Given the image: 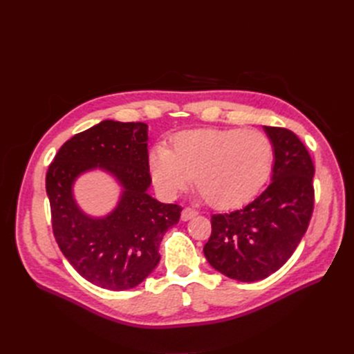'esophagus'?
Here are the masks:
<instances>
[{
	"instance_id": "1",
	"label": "esophagus",
	"mask_w": 354,
	"mask_h": 354,
	"mask_svg": "<svg viewBox=\"0 0 354 354\" xmlns=\"http://www.w3.org/2000/svg\"><path fill=\"white\" fill-rule=\"evenodd\" d=\"M196 211L194 209V208H185L183 211H181V220L183 221H187V220H190V218H194L195 216H196Z\"/></svg>"
}]
</instances>
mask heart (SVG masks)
<instances>
[{
	"instance_id": "b5f03b06",
	"label": "heart",
	"mask_w": 354,
	"mask_h": 354,
	"mask_svg": "<svg viewBox=\"0 0 354 354\" xmlns=\"http://www.w3.org/2000/svg\"><path fill=\"white\" fill-rule=\"evenodd\" d=\"M273 162L270 138L259 130H192L153 146L149 169L155 187L174 198L195 185L216 208L238 207L255 195Z\"/></svg>"
}]
</instances>
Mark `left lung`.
Wrapping results in <instances>:
<instances>
[{
  "mask_svg": "<svg viewBox=\"0 0 354 354\" xmlns=\"http://www.w3.org/2000/svg\"><path fill=\"white\" fill-rule=\"evenodd\" d=\"M273 145L270 185L251 203L211 217L203 246L208 263L230 279H266L289 260L315 207V165L301 140L286 128L264 127Z\"/></svg>",
  "mask_w": 354,
  "mask_h": 354,
  "instance_id": "8db88e82",
  "label": "left lung"
}]
</instances>
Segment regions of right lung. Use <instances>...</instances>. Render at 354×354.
<instances>
[{
    "instance_id": "right-lung-1",
    "label": "right lung",
    "mask_w": 354,
    "mask_h": 354,
    "mask_svg": "<svg viewBox=\"0 0 354 354\" xmlns=\"http://www.w3.org/2000/svg\"><path fill=\"white\" fill-rule=\"evenodd\" d=\"M99 167L117 178L123 194L106 218H90L73 198L81 174ZM147 125L106 120L75 134L50 164L46 189L60 251L84 279L111 291L142 283L158 266L159 243L180 220L181 208L147 194Z\"/></svg>"
}]
</instances>
